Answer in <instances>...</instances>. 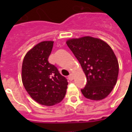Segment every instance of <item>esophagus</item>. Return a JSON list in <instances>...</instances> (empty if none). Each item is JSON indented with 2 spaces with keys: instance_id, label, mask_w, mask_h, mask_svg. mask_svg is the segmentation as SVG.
Listing matches in <instances>:
<instances>
[{
  "instance_id": "esophagus-1",
  "label": "esophagus",
  "mask_w": 132,
  "mask_h": 132,
  "mask_svg": "<svg viewBox=\"0 0 132 132\" xmlns=\"http://www.w3.org/2000/svg\"><path fill=\"white\" fill-rule=\"evenodd\" d=\"M68 79H69V80H70V81H72V80H73V79H74V76H73V75H72V74L68 76Z\"/></svg>"
}]
</instances>
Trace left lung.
Here are the masks:
<instances>
[{"mask_svg": "<svg viewBox=\"0 0 132 132\" xmlns=\"http://www.w3.org/2000/svg\"><path fill=\"white\" fill-rule=\"evenodd\" d=\"M80 63L87 78L84 96L91 100H102L112 92L117 81L119 62L112 48L106 42L90 36L66 41Z\"/></svg>", "mask_w": 132, "mask_h": 132, "instance_id": "obj_1", "label": "left lung"}]
</instances>
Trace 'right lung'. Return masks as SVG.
<instances>
[{
	"label": "right lung",
	"mask_w": 132,
	"mask_h": 132,
	"mask_svg": "<svg viewBox=\"0 0 132 132\" xmlns=\"http://www.w3.org/2000/svg\"><path fill=\"white\" fill-rule=\"evenodd\" d=\"M53 46V41L36 44L25 55L22 66V81L27 92L36 102L47 106L61 102L68 86L67 79L48 61Z\"/></svg>",
	"instance_id": "right-lung-1"
}]
</instances>
